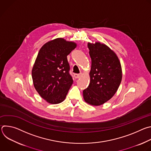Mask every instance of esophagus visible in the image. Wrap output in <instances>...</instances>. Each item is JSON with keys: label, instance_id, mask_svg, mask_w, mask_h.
Returning <instances> with one entry per match:
<instances>
[{"label": "esophagus", "instance_id": "1", "mask_svg": "<svg viewBox=\"0 0 151 151\" xmlns=\"http://www.w3.org/2000/svg\"><path fill=\"white\" fill-rule=\"evenodd\" d=\"M81 74H77V73L74 74V77L75 78H79L81 77Z\"/></svg>", "mask_w": 151, "mask_h": 151}]
</instances>
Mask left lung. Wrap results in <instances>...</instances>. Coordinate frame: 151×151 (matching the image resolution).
<instances>
[{"mask_svg":"<svg viewBox=\"0 0 151 151\" xmlns=\"http://www.w3.org/2000/svg\"><path fill=\"white\" fill-rule=\"evenodd\" d=\"M91 58L90 83L83 91L85 101L100 106L110 100L117 91L122 80L119 60L109 47L99 42L88 43Z\"/></svg>","mask_w":151,"mask_h":151,"instance_id":"obj_1","label":"left lung"}]
</instances>
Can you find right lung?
I'll use <instances>...</instances> for the list:
<instances>
[{"mask_svg":"<svg viewBox=\"0 0 151 151\" xmlns=\"http://www.w3.org/2000/svg\"><path fill=\"white\" fill-rule=\"evenodd\" d=\"M76 46L74 42L59 37L47 42L38 52L32 70L33 85L50 104L63 101L73 83L67 56Z\"/></svg>","mask_w":151,"mask_h":151,"instance_id":"add662e5","label":"right lung"}]
</instances>
